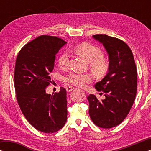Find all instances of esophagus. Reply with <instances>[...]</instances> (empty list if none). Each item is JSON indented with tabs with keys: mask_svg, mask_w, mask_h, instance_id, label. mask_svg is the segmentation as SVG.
Listing matches in <instances>:
<instances>
[{
	"mask_svg": "<svg viewBox=\"0 0 151 151\" xmlns=\"http://www.w3.org/2000/svg\"><path fill=\"white\" fill-rule=\"evenodd\" d=\"M74 88V87L73 86H68V87H67V91L68 92H70V91H71L72 90H73Z\"/></svg>",
	"mask_w": 151,
	"mask_h": 151,
	"instance_id": "obj_1",
	"label": "esophagus"
}]
</instances>
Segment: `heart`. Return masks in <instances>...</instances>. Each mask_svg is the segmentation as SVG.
Instances as JSON below:
<instances>
[{"label": "heart", "instance_id": "b5f03b06", "mask_svg": "<svg viewBox=\"0 0 151 151\" xmlns=\"http://www.w3.org/2000/svg\"><path fill=\"white\" fill-rule=\"evenodd\" d=\"M75 52L84 58L86 61L90 63V67L92 70L98 73L104 71L106 68V63L102 56V52L100 48L89 43H82L78 45L74 49ZM69 53L64 51L61 53L58 60L60 67L65 68L69 62ZM65 81L73 85L83 87L88 82L92 80V76L87 73H79L71 72L64 78Z\"/></svg>", "mask_w": 151, "mask_h": 151}]
</instances>
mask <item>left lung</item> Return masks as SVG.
Segmentation results:
<instances>
[{"instance_id": "left-lung-1", "label": "left lung", "mask_w": 151, "mask_h": 151, "mask_svg": "<svg viewBox=\"0 0 151 151\" xmlns=\"http://www.w3.org/2000/svg\"><path fill=\"white\" fill-rule=\"evenodd\" d=\"M93 37L104 45L109 65L106 76L95 84L105 98L100 101L90 94L88 113L96 126L111 129L122 122L133 106L137 93V69L131 49L125 42L106 34Z\"/></svg>"}]
</instances>
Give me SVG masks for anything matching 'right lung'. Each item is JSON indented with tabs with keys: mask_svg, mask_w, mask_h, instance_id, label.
Returning a JSON list of instances; mask_svg holds the SVG:
<instances>
[{
	"mask_svg": "<svg viewBox=\"0 0 151 151\" xmlns=\"http://www.w3.org/2000/svg\"><path fill=\"white\" fill-rule=\"evenodd\" d=\"M66 43L56 36L42 35L27 43L16 58L14 79L18 104L30 124L43 133L57 132L67 122L65 88L46 93L52 83L55 55Z\"/></svg>",
	"mask_w": 151,
	"mask_h": 151,
	"instance_id": "right-lung-1",
	"label": "right lung"
}]
</instances>
